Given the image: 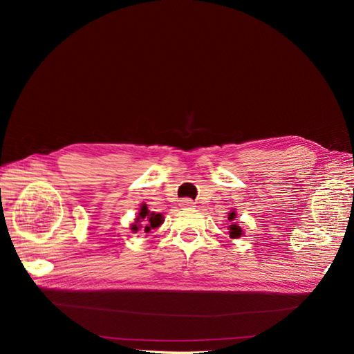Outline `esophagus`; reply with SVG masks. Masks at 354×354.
Returning a JSON list of instances; mask_svg holds the SVG:
<instances>
[{
  "label": "esophagus",
  "mask_w": 354,
  "mask_h": 354,
  "mask_svg": "<svg viewBox=\"0 0 354 354\" xmlns=\"http://www.w3.org/2000/svg\"><path fill=\"white\" fill-rule=\"evenodd\" d=\"M180 207L192 208V207H195V203H194V201H192V199H181L180 201Z\"/></svg>",
  "instance_id": "esophagus-1"
}]
</instances>
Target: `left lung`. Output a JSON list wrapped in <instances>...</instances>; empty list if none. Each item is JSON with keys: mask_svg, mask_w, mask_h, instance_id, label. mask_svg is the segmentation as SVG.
<instances>
[{"mask_svg": "<svg viewBox=\"0 0 354 354\" xmlns=\"http://www.w3.org/2000/svg\"><path fill=\"white\" fill-rule=\"evenodd\" d=\"M234 218H236V211L232 209L229 212V220L233 221ZM229 234H230L232 239H238V238H241L242 234H243V230L241 229V226H238V224L233 223V224H230V226H229Z\"/></svg>", "mask_w": 354, "mask_h": 354, "instance_id": "1", "label": "left lung"}]
</instances>
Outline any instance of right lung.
Segmentation results:
<instances>
[{
	"label": "right lung",
	"mask_w": 354,
	"mask_h": 354,
	"mask_svg": "<svg viewBox=\"0 0 354 354\" xmlns=\"http://www.w3.org/2000/svg\"><path fill=\"white\" fill-rule=\"evenodd\" d=\"M162 223H164L162 214H156L153 211H149L146 203H142L130 229L133 233H137L138 230H142L143 233H149L152 229L159 227Z\"/></svg>",
	"instance_id": "1"
}]
</instances>
